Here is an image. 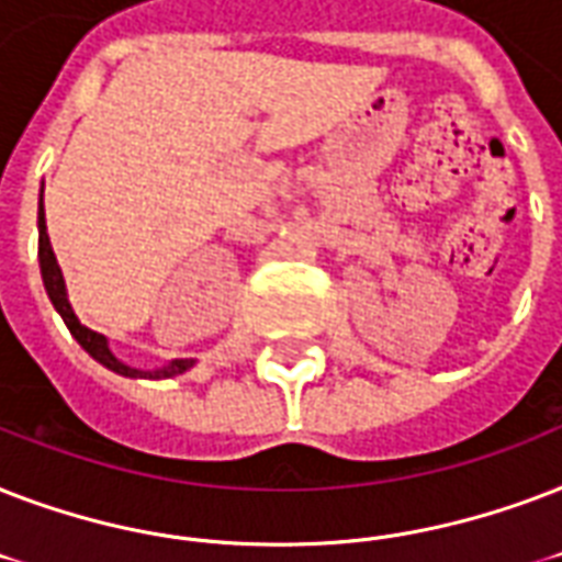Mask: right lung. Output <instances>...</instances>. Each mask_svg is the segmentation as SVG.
<instances>
[{
  "label": "right lung",
  "instance_id": "add662e5",
  "mask_svg": "<svg viewBox=\"0 0 562 562\" xmlns=\"http://www.w3.org/2000/svg\"><path fill=\"white\" fill-rule=\"evenodd\" d=\"M37 234H41V240H37V258H41V278H43V286H46V295H49L52 307L60 313V319H64V325L69 328V334L76 337L78 346H81V349H85L90 358L99 360L104 369H111V372H116V375L151 378V381L184 375L187 369H193L195 360H190V358L169 360V363H164V367H158V369L128 367V363H123V360L116 358L114 351H111V342H108V337H104V334H99V330L81 325V319H78L76 311H72V304H69L67 281H64V272H60V267H58V258H55V251H52L49 234H46L43 190H41V211H37Z\"/></svg>",
  "mask_w": 562,
  "mask_h": 562
}]
</instances>
